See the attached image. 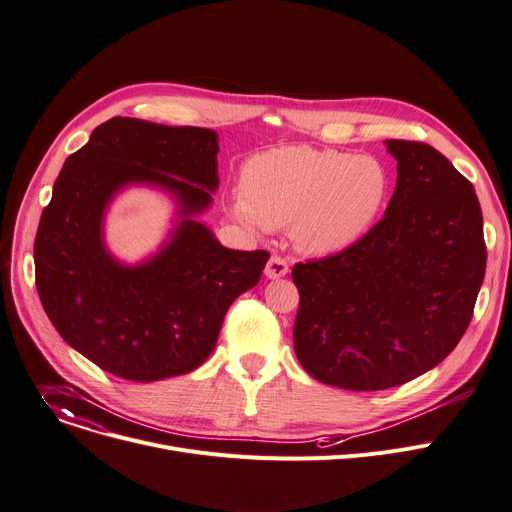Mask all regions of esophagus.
<instances>
[{
    "label": "esophagus",
    "instance_id": "34e87169",
    "mask_svg": "<svg viewBox=\"0 0 512 512\" xmlns=\"http://www.w3.org/2000/svg\"><path fill=\"white\" fill-rule=\"evenodd\" d=\"M286 274H288L286 259H282L280 255H271V259L265 265V276L269 280H278V278H284Z\"/></svg>",
    "mask_w": 512,
    "mask_h": 512
}]
</instances>
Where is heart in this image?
I'll use <instances>...</instances> for the list:
<instances>
[{
  "label": "heart",
  "mask_w": 512,
  "mask_h": 512,
  "mask_svg": "<svg viewBox=\"0 0 512 512\" xmlns=\"http://www.w3.org/2000/svg\"><path fill=\"white\" fill-rule=\"evenodd\" d=\"M243 195L230 214L249 228H288L298 251L331 255L352 247L379 218L389 175L379 158L286 146L249 158Z\"/></svg>",
  "instance_id": "1"
}]
</instances>
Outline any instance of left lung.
Returning a JSON list of instances; mask_svg holds the SVG:
<instances>
[{
	"instance_id": "left-lung-1",
	"label": "left lung",
	"mask_w": 512,
	"mask_h": 512,
	"mask_svg": "<svg viewBox=\"0 0 512 512\" xmlns=\"http://www.w3.org/2000/svg\"><path fill=\"white\" fill-rule=\"evenodd\" d=\"M385 144L397 185L383 220L342 253L292 269L296 358L348 391L397 387L445 360L486 274L473 185L428 144Z\"/></svg>"
}]
</instances>
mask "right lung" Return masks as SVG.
<instances>
[{
    "mask_svg": "<svg viewBox=\"0 0 512 512\" xmlns=\"http://www.w3.org/2000/svg\"><path fill=\"white\" fill-rule=\"evenodd\" d=\"M218 133L115 117L67 156L43 210L34 269L43 309L76 352L115 377L152 383L195 370L216 348L230 304L251 290L267 251H234L197 220L218 189ZM168 192L176 226L127 266L104 243V216L127 186Z\"/></svg>",
    "mask_w": 512,
    "mask_h": 512,
    "instance_id": "1",
    "label": "right lung"
}]
</instances>
